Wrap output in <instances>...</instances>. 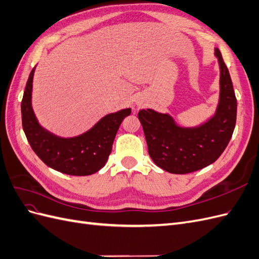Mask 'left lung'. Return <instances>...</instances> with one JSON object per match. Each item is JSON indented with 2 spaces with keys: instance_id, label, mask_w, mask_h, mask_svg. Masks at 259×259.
I'll list each match as a JSON object with an SVG mask.
<instances>
[{
  "instance_id": "obj_1",
  "label": "left lung",
  "mask_w": 259,
  "mask_h": 259,
  "mask_svg": "<svg viewBox=\"0 0 259 259\" xmlns=\"http://www.w3.org/2000/svg\"><path fill=\"white\" fill-rule=\"evenodd\" d=\"M221 67V97L216 114L199 127L177 126L168 114L140 110L148 152L168 173L188 174L214 163L228 146L237 121V98L222 54L215 49Z\"/></svg>"
}]
</instances>
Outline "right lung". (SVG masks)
<instances>
[{"instance_id":"obj_1","label":"right lung","mask_w":259,"mask_h":259,"mask_svg":"<svg viewBox=\"0 0 259 259\" xmlns=\"http://www.w3.org/2000/svg\"><path fill=\"white\" fill-rule=\"evenodd\" d=\"M34 69L29 75L21 100L22 128L31 148L46 165L60 173L74 176L96 173L106 164L116 132L124 117L131 114V109L104 116L92 130L77 137L55 136L40 126L31 107Z\"/></svg>"}]
</instances>
